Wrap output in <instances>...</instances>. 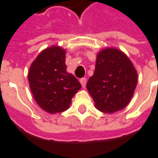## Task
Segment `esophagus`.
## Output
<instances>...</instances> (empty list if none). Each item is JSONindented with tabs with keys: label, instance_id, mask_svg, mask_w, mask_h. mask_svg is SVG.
Returning a JSON list of instances; mask_svg holds the SVG:
<instances>
[{
	"label": "esophagus",
	"instance_id": "obj_1",
	"mask_svg": "<svg viewBox=\"0 0 158 158\" xmlns=\"http://www.w3.org/2000/svg\"><path fill=\"white\" fill-rule=\"evenodd\" d=\"M80 82L81 84V87H82V88H85V87H86V84H87V78H81V79H80Z\"/></svg>",
	"mask_w": 158,
	"mask_h": 158
}]
</instances>
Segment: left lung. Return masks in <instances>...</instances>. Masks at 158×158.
Segmentation results:
<instances>
[{
	"label": "left lung",
	"mask_w": 158,
	"mask_h": 158,
	"mask_svg": "<svg viewBox=\"0 0 158 158\" xmlns=\"http://www.w3.org/2000/svg\"><path fill=\"white\" fill-rule=\"evenodd\" d=\"M137 81V71L130 58L120 49L108 47L98 53L87 88L97 109L113 114L129 104Z\"/></svg>",
	"instance_id": "left-lung-1"
}]
</instances>
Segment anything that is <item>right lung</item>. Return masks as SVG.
Here are the masks:
<instances>
[{
  "mask_svg": "<svg viewBox=\"0 0 158 158\" xmlns=\"http://www.w3.org/2000/svg\"><path fill=\"white\" fill-rule=\"evenodd\" d=\"M27 79L38 105L52 114L67 110L71 98L81 87L77 79L66 71L65 49L58 45L39 54L31 64Z\"/></svg>",
  "mask_w": 158,
  "mask_h": 158,
  "instance_id": "obj_1",
  "label": "right lung"
}]
</instances>
